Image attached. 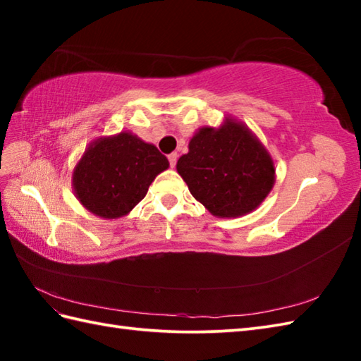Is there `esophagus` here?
I'll return each instance as SVG.
<instances>
[{
    "label": "esophagus",
    "instance_id": "obj_1",
    "mask_svg": "<svg viewBox=\"0 0 361 361\" xmlns=\"http://www.w3.org/2000/svg\"><path fill=\"white\" fill-rule=\"evenodd\" d=\"M167 158H169V163H171V167H175L176 158H178V155H176V153H171V155H169Z\"/></svg>",
    "mask_w": 361,
    "mask_h": 361
}]
</instances>
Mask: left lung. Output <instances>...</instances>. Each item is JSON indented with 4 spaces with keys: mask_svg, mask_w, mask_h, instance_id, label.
Instances as JSON below:
<instances>
[{
    "mask_svg": "<svg viewBox=\"0 0 361 361\" xmlns=\"http://www.w3.org/2000/svg\"><path fill=\"white\" fill-rule=\"evenodd\" d=\"M176 172L212 216L235 219L257 209L276 181L274 161L259 137L226 116L220 127H200L180 157Z\"/></svg>",
    "mask_w": 361,
    "mask_h": 361,
    "instance_id": "1",
    "label": "left lung"
}]
</instances>
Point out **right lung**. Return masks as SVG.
<instances>
[{
  "label": "right lung",
  "mask_w": 361,
  "mask_h": 361,
  "mask_svg": "<svg viewBox=\"0 0 361 361\" xmlns=\"http://www.w3.org/2000/svg\"><path fill=\"white\" fill-rule=\"evenodd\" d=\"M167 167L155 145L126 130L90 142L74 166L71 185L88 212L113 220L127 216Z\"/></svg>",
  "instance_id": "add662e5"
}]
</instances>
